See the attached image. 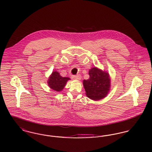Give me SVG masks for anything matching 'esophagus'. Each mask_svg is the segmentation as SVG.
Instances as JSON below:
<instances>
[{
  "mask_svg": "<svg viewBox=\"0 0 152 152\" xmlns=\"http://www.w3.org/2000/svg\"><path fill=\"white\" fill-rule=\"evenodd\" d=\"M72 78L73 80H80L81 79V76L80 75H73V76H72Z\"/></svg>",
  "mask_w": 152,
  "mask_h": 152,
  "instance_id": "1",
  "label": "esophagus"
}]
</instances>
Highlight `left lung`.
<instances>
[{"label":"left lung","instance_id":"obj_1","mask_svg":"<svg viewBox=\"0 0 152 152\" xmlns=\"http://www.w3.org/2000/svg\"><path fill=\"white\" fill-rule=\"evenodd\" d=\"M90 78L83 80L86 95L93 100L102 99L107 95L110 88V78L108 72L97 67L89 70Z\"/></svg>","mask_w":152,"mask_h":152}]
</instances>
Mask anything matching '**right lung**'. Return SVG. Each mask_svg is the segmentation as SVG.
Returning <instances> with one entry per match:
<instances>
[{
	"label": "right lung",
	"mask_w": 152,
	"mask_h": 152,
	"mask_svg": "<svg viewBox=\"0 0 152 152\" xmlns=\"http://www.w3.org/2000/svg\"><path fill=\"white\" fill-rule=\"evenodd\" d=\"M70 79L68 77H63L58 72H53L48 80V86L51 89L61 91L64 88L67 82Z\"/></svg>",
	"instance_id": "obj_1"
}]
</instances>
